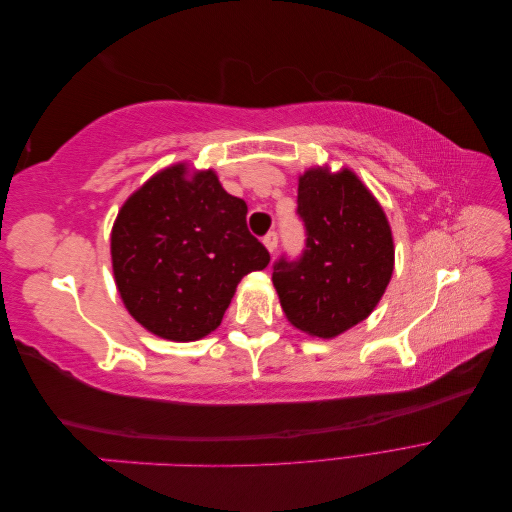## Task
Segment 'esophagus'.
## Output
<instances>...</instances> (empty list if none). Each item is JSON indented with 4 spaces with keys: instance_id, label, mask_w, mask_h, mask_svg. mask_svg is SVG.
<instances>
[{
    "instance_id": "obj_1",
    "label": "esophagus",
    "mask_w": 512,
    "mask_h": 512,
    "mask_svg": "<svg viewBox=\"0 0 512 512\" xmlns=\"http://www.w3.org/2000/svg\"><path fill=\"white\" fill-rule=\"evenodd\" d=\"M262 243H265V247H267V250L273 254L275 250H277V232H267V235L265 237H262Z\"/></svg>"
}]
</instances>
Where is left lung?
Returning a JSON list of instances; mask_svg holds the SVG:
<instances>
[{
	"mask_svg": "<svg viewBox=\"0 0 512 512\" xmlns=\"http://www.w3.org/2000/svg\"><path fill=\"white\" fill-rule=\"evenodd\" d=\"M305 226L299 260L273 265V286L292 327L331 339L363 322L391 282L395 247L389 220L350 168H309L299 177Z\"/></svg>",
	"mask_w": 512,
	"mask_h": 512,
	"instance_id": "left-lung-1",
	"label": "left lung"
}]
</instances>
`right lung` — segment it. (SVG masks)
Masks as SVG:
<instances>
[{"label":"right lung","mask_w":512,"mask_h":512,"mask_svg":"<svg viewBox=\"0 0 512 512\" xmlns=\"http://www.w3.org/2000/svg\"><path fill=\"white\" fill-rule=\"evenodd\" d=\"M245 215V200L213 170L175 164L145 181L111 232L115 284L130 316L170 342L218 329L243 275L271 260Z\"/></svg>","instance_id":"1"}]
</instances>
